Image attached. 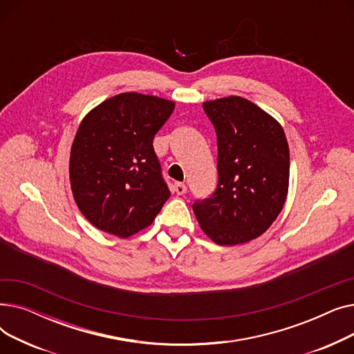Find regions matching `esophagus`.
<instances>
[{
    "instance_id": "34e87169",
    "label": "esophagus",
    "mask_w": 354,
    "mask_h": 354,
    "mask_svg": "<svg viewBox=\"0 0 354 354\" xmlns=\"http://www.w3.org/2000/svg\"><path fill=\"white\" fill-rule=\"evenodd\" d=\"M174 191H175L178 195H183V194H187V187H185V183L176 182V183L174 185Z\"/></svg>"
}]
</instances>
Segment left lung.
<instances>
[{"label":"left lung","instance_id":"8db88e82","mask_svg":"<svg viewBox=\"0 0 354 354\" xmlns=\"http://www.w3.org/2000/svg\"><path fill=\"white\" fill-rule=\"evenodd\" d=\"M216 132L218 185L196 199L194 212L219 245H236L264 234L288 192L290 151L281 124L247 99L203 103Z\"/></svg>","mask_w":354,"mask_h":354}]
</instances>
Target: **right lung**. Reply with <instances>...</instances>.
<instances>
[{
  "label": "right lung",
  "instance_id": "add662e5",
  "mask_svg": "<svg viewBox=\"0 0 354 354\" xmlns=\"http://www.w3.org/2000/svg\"><path fill=\"white\" fill-rule=\"evenodd\" d=\"M175 103L122 93L83 119L70 153V183L82 214L97 230L127 238L149 227L171 196L153 138Z\"/></svg>",
  "mask_w": 354,
  "mask_h": 354
}]
</instances>
